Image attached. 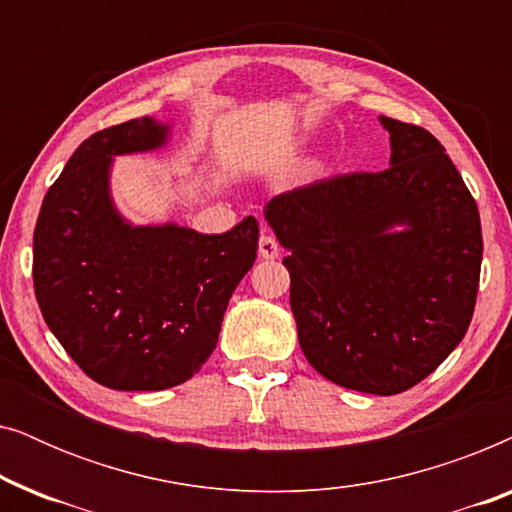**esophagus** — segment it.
<instances>
[{
  "label": "esophagus",
  "instance_id": "34e87169",
  "mask_svg": "<svg viewBox=\"0 0 512 512\" xmlns=\"http://www.w3.org/2000/svg\"><path fill=\"white\" fill-rule=\"evenodd\" d=\"M258 254H261V258H268V261L279 256V242L270 228H263L261 240H258Z\"/></svg>",
  "mask_w": 512,
  "mask_h": 512
}]
</instances>
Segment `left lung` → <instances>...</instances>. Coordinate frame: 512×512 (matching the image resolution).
Instances as JSON below:
<instances>
[{
    "instance_id": "1",
    "label": "left lung",
    "mask_w": 512,
    "mask_h": 512,
    "mask_svg": "<svg viewBox=\"0 0 512 512\" xmlns=\"http://www.w3.org/2000/svg\"><path fill=\"white\" fill-rule=\"evenodd\" d=\"M380 121L387 170L293 188L268 202L265 219L289 249L291 310L310 366L340 387L394 396L466 335L482 230L443 144L419 125Z\"/></svg>"
}]
</instances>
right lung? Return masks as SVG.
Returning <instances> with one entry per match:
<instances>
[{"label":"right lung","mask_w":512,"mask_h":512,"mask_svg":"<svg viewBox=\"0 0 512 512\" xmlns=\"http://www.w3.org/2000/svg\"><path fill=\"white\" fill-rule=\"evenodd\" d=\"M165 139L167 125L149 116L90 135L48 188L34 228L32 279L44 321L90 380L118 391L191 380L256 261L254 216L202 235L174 223L130 226L116 212L111 160Z\"/></svg>","instance_id":"obj_1"}]
</instances>
